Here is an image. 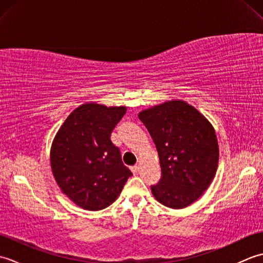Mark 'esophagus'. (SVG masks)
Here are the masks:
<instances>
[{"instance_id": "34e87169", "label": "esophagus", "mask_w": 263, "mask_h": 263, "mask_svg": "<svg viewBox=\"0 0 263 263\" xmlns=\"http://www.w3.org/2000/svg\"><path fill=\"white\" fill-rule=\"evenodd\" d=\"M131 171H132L133 174H137V173L139 172V166H138V165L132 166V167H131Z\"/></svg>"}]
</instances>
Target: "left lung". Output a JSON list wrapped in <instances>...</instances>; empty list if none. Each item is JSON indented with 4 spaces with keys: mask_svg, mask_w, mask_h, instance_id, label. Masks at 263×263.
Returning <instances> with one entry per match:
<instances>
[{
    "mask_svg": "<svg viewBox=\"0 0 263 263\" xmlns=\"http://www.w3.org/2000/svg\"><path fill=\"white\" fill-rule=\"evenodd\" d=\"M157 148L161 178L152 192L172 209L192 204L214 180L219 159L210 122L183 100H171L139 113Z\"/></svg>",
    "mask_w": 263,
    "mask_h": 263,
    "instance_id": "8db88e82",
    "label": "left lung"
}]
</instances>
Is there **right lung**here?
<instances>
[{"label": "right lung", "instance_id": "right-lung-1", "mask_svg": "<svg viewBox=\"0 0 263 263\" xmlns=\"http://www.w3.org/2000/svg\"><path fill=\"white\" fill-rule=\"evenodd\" d=\"M126 107L87 103L68 116L55 136L51 166L62 192L80 208H107L119 197L131 171L123 164L110 133Z\"/></svg>", "mask_w": 263, "mask_h": 263}]
</instances>
